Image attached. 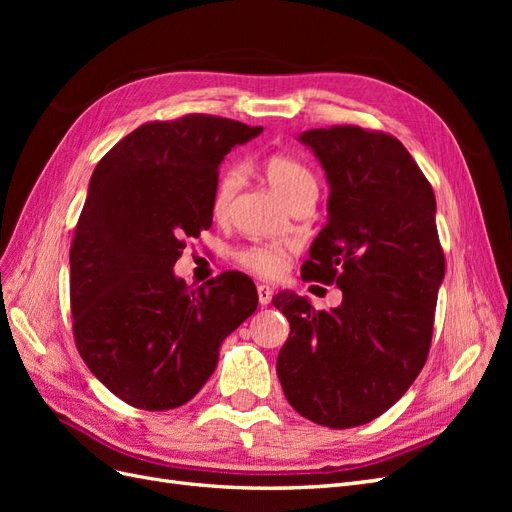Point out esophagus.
Returning a JSON list of instances; mask_svg holds the SVG:
<instances>
[{
    "label": "esophagus",
    "instance_id": "esophagus-1",
    "mask_svg": "<svg viewBox=\"0 0 512 512\" xmlns=\"http://www.w3.org/2000/svg\"><path fill=\"white\" fill-rule=\"evenodd\" d=\"M256 290H258V303L260 305H269L271 299H273V288L267 286V284H260Z\"/></svg>",
    "mask_w": 512,
    "mask_h": 512
}]
</instances>
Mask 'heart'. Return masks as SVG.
<instances>
[{"instance_id": "1", "label": "heart", "mask_w": 512, "mask_h": 512, "mask_svg": "<svg viewBox=\"0 0 512 512\" xmlns=\"http://www.w3.org/2000/svg\"><path fill=\"white\" fill-rule=\"evenodd\" d=\"M262 173L286 205L307 192H316V177L312 170L297 158L286 156V153H273V156L262 160ZM241 179L243 173L239 166H228L222 170L211 198V211L215 218H224L232 198L241 188ZM237 262L254 275L273 277L286 265V250L275 243H254L237 252Z\"/></svg>"}]
</instances>
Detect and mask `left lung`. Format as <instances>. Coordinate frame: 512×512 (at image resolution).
Here are the masks:
<instances>
[{
	"mask_svg": "<svg viewBox=\"0 0 512 512\" xmlns=\"http://www.w3.org/2000/svg\"><path fill=\"white\" fill-rule=\"evenodd\" d=\"M299 141L331 185L329 222L301 277L337 284L344 299L316 312L294 292L275 294L290 322L277 376L288 404L309 421L359 427L389 410L427 361L444 280L436 196L391 134L331 126Z\"/></svg>",
	"mask_w": 512,
	"mask_h": 512,
	"instance_id": "1",
	"label": "left lung"
}]
</instances>
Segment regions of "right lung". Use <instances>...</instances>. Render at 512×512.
Here are the masks:
<instances>
[{
	"label": "right lung",
	"instance_id": "1",
	"mask_svg": "<svg viewBox=\"0 0 512 512\" xmlns=\"http://www.w3.org/2000/svg\"><path fill=\"white\" fill-rule=\"evenodd\" d=\"M262 132L192 113L138 126L89 181L70 247L74 342L108 391L141 410H173L215 371L224 339L258 307L245 273L192 288L173 267L213 222L226 153Z\"/></svg>",
	"mask_w": 512,
	"mask_h": 512
}]
</instances>
